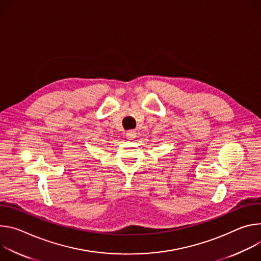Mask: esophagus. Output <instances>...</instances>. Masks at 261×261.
I'll return each mask as SVG.
<instances>
[{"label":"esophagus","mask_w":261,"mask_h":261,"mask_svg":"<svg viewBox=\"0 0 261 261\" xmlns=\"http://www.w3.org/2000/svg\"><path fill=\"white\" fill-rule=\"evenodd\" d=\"M125 137L128 139V140H134L136 137H137V133L136 130H127L126 134H125Z\"/></svg>","instance_id":"esophagus-1"}]
</instances>
